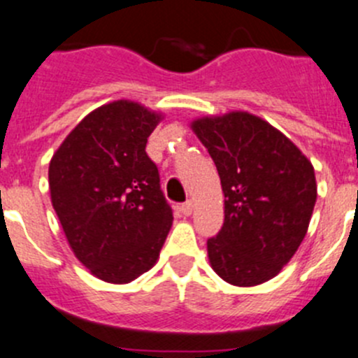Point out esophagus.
<instances>
[{
    "instance_id": "obj_1",
    "label": "esophagus",
    "mask_w": 358,
    "mask_h": 358,
    "mask_svg": "<svg viewBox=\"0 0 358 358\" xmlns=\"http://www.w3.org/2000/svg\"><path fill=\"white\" fill-rule=\"evenodd\" d=\"M192 210H194L192 201H187V203H183L182 206H180V211H182V215H185V217L192 215Z\"/></svg>"
}]
</instances>
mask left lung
Listing matches in <instances>:
<instances>
[{"mask_svg": "<svg viewBox=\"0 0 358 358\" xmlns=\"http://www.w3.org/2000/svg\"><path fill=\"white\" fill-rule=\"evenodd\" d=\"M208 148L224 192V225L208 239L211 269L236 287L275 278L303 243L317 203L310 159L253 113L199 117L190 122Z\"/></svg>", "mask_w": 358, "mask_h": 358, "instance_id": "obj_1", "label": "left lung"}]
</instances>
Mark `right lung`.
Here are the masks:
<instances>
[{"label":"right lung","instance_id":"add662e5","mask_svg":"<svg viewBox=\"0 0 358 358\" xmlns=\"http://www.w3.org/2000/svg\"><path fill=\"white\" fill-rule=\"evenodd\" d=\"M162 113L119 99L83 117L48 164L50 199L76 259L124 285L155 266L173 224L145 152Z\"/></svg>","mask_w":358,"mask_h":358}]
</instances>
